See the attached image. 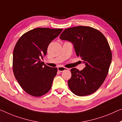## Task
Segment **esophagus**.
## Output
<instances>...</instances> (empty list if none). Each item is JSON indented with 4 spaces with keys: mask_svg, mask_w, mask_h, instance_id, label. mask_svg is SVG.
<instances>
[{
    "mask_svg": "<svg viewBox=\"0 0 122 122\" xmlns=\"http://www.w3.org/2000/svg\"><path fill=\"white\" fill-rule=\"evenodd\" d=\"M57 69H58V71H60V72H62V71H65L69 70L68 68H66V67H58Z\"/></svg>",
    "mask_w": 122,
    "mask_h": 122,
    "instance_id": "obj_1",
    "label": "esophagus"
}]
</instances>
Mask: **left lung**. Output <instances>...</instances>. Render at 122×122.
Listing matches in <instances>:
<instances>
[{
	"mask_svg": "<svg viewBox=\"0 0 122 122\" xmlns=\"http://www.w3.org/2000/svg\"><path fill=\"white\" fill-rule=\"evenodd\" d=\"M60 38L73 43L77 56L85 63L82 71L71 69L69 89L78 96L93 93L103 84L111 63L112 53L107 39L99 30L86 26L66 29Z\"/></svg>",
	"mask_w": 122,
	"mask_h": 122,
	"instance_id": "1",
	"label": "left lung"
}]
</instances>
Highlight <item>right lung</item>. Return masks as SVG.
Returning <instances> with one entry per match:
<instances>
[{
    "instance_id": "obj_1",
    "label": "right lung",
    "mask_w": 122,
    "mask_h": 122,
    "mask_svg": "<svg viewBox=\"0 0 122 122\" xmlns=\"http://www.w3.org/2000/svg\"><path fill=\"white\" fill-rule=\"evenodd\" d=\"M62 29L38 28L23 35L13 52V74L23 90L34 97L49 91L57 68L44 64L41 58L46 55L50 43L60 34Z\"/></svg>"
}]
</instances>
